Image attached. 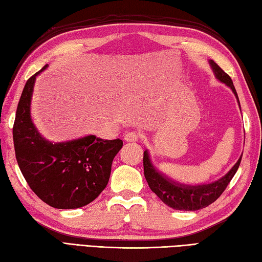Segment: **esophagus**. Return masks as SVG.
Masks as SVG:
<instances>
[{"mask_svg":"<svg viewBox=\"0 0 262 262\" xmlns=\"http://www.w3.org/2000/svg\"><path fill=\"white\" fill-rule=\"evenodd\" d=\"M140 138H141L140 133H136L135 130L127 132L125 136H124V140L126 142H137L138 140H140Z\"/></svg>","mask_w":262,"mask_h":262,"instance_id":"34e87169","label":"esophagus"}]
</instances>
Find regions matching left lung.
I'll return each mask as SVG.
<instances>
[{"instance_id": "obj_1", "label": "left lung", "mask_w": 262, "mask_h": 262, "mask_svg": "<svg viewBox=\"0 0 262 262\" xmlns=\"http://www.w3.org/2000/svg\"><path fill=\"white\" fill-rule=\"evenodd\" d=\"M209 64L211 66L216 79L225 83L234 93V96L238 101L237 93L235 88L233 85L231 77L217 65L213 59H209ZM241 159L237 160V162L233 165V168L227 173L222 177L215 182L207 183V185H182L177 181H173L165 174L161 173L159 170L153 165L149 159V154L147 149L144 151L143 165H144V176L148 183V187L162 202L168 205L169 207L178 209V210H198L207 207L208 205L213 204L226 189L232 178L234 177L238 169V165L241 163Z\"/></svg>"}]
</instances>
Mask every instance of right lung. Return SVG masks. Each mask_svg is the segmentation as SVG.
<instances>
[{
    "instance_id": "add662e5",
    "label": "right lung",
    "mask_w": 262,
    "mask_h": 262,
    "mask_svg": "<svg viewBox=\"0 0 262 262\" xmlns=\"http://www.w3.org/2000/svg\"><path fill=\"white\" fill-rule=\"evenodd\" d=\"M27 81L16 108L13 143L18 165L31 190L43 203L58 209L90 204L107 187L113 160L122 141H104L94 135L52 143L33 125L30 115L36 76Z\"/></svg>"
}]
</instances>
